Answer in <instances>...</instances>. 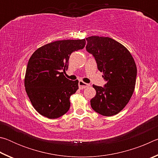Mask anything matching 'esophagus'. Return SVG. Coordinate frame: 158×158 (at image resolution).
<instances>
[{
    "instance_id": "34e87169",
    "label": "esophagus",
    "mask_w": 158,
    "mask_h": 158,
    "mask_svg": "<svg viewBox=\"0 0 158 158\" xmlns=\"http://www.w3.org/2000/svg\"><path fill=\"white\" fill-rule=\"evenodd\" d=\"M89 85H90V84H86V83H84L82 81H79V87L80 89H85V88L89 86Z\"/></svg>"
}]
</instances>
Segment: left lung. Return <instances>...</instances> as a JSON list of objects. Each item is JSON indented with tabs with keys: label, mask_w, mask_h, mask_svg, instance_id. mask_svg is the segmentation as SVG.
I'll use <instances>...</instances> for the list:
<instances>
[{
	"label": "left lung",
	"mask_w": 158,
	"mask_h": 158,
	"mask_svg": "<svg viewBox=\"0 0 158 158\" xmlns=\"http://www.w3.org/2000/svg\"><path fill=\"white\" fill-rule=\"evenodd\" d=\"M86 41L85 49L95 58L106 82L103 87L93 85L96 95L90 105L102 116H114L127 105L133 94L137 73L135 60L123 45L110 37L91 36Z\"/></svg>",
	"instance_id": "obj_1"
}]
</instances>
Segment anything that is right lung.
I'll return each instance as SVG.
<instances>
[{"instance_id":"add662e5","label":"right lung","mask_w":158,"mask_h":158,"mask_svg":"<svg viewBox=\"0 0 158 158\" xmlns=\"http://www.w3.org/2000/svg\"><path fill=\"white\" fill-rule=\"evenodd\" d=\"M85 44V39L55 41L32 54L24 84L32 105L40 114L53 119L68 111L69 98L79 89V81L67 79L63 73L68 68L71 53L84 49Z\"/></svg>"}]
</instances>
